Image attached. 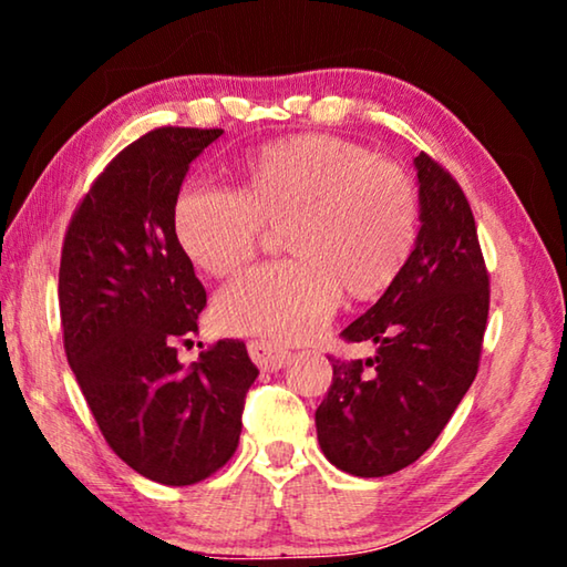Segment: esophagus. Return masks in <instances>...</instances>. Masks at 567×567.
Masks as SVG:
<instances>
[{
    "instance_id": "obj_1",
    "label": "esophagus",
    "mask_w": 567,
    "mask_h": 567,
    "mask_svg": "<svg viewBox=\"0 0 567 567\" xmlns=\"http://www.w3.org/2000/svg\"><path fill=\"white\" fill-rule=\"evenodd\" d=\"M247 350L249 358L255 360V364H260L262 370H280L290 360V352L270 340H252L247 344Z\"/></svg>"
}]
</instances>
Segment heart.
Masks as SVG:
<instances>
[{
  "label": "heart",
  "instance_id": "heart-1",
  "mask_svg": "<svg viewBox=\"0 0 567 567\" xmlns=\"http://www.w3.org/2000/svg\"><path fill=\"white\" fill-rule=\"evenodd\" d=\"M287 225L292 260L255 267L219 292L223 330L302 342L324 330L342 290L372 300L405 270L420 233L417 187L395 162L334 134L272 142L245 162L243 189L189 182L172 225L197 267L227 277Z\"/></svg>",
  "mask_w": 567,
  "mask_h": 567
}]
</instances>
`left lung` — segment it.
<instances>
[{
  "instance_id": "obj_1",
  "label": "left lung",
  "mask_w": 567,
  "mask_h": 567,
  "mask_svg": "<svg viewBox=\"0 0 567 567\" xmlns=\"http://www.w3.org/2000/svg\"><path fill=\"white\" fill-rule=\"evenodd\" d=\"M420 233L405 270L340 332L375 358L330 354L332 385L315 412L332 465L358 477L408 467L435 443L473 385L491 310V275L463 187L425 152L415 157Z\"/></svg>"
}]
</instances>
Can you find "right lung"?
<instances>
[{
  "label": "right lung",
  "instance_id": "right-lung-1",
  "mask_svg": "<svg viewBox=\"0 0 567 567\" xmlns=\"http://www.w3.org/2000/svg\"><path fill=\"white\" fill-rule=\"evenodd\" d=\"M223 130L157 127L124 147L66 227L60 262L64 352L107 445L140 475L195 485L235 455L260 370L243 340L177 360L207 292L172 209L189 162Z\"/></svg>",
  "mask_w": 567,
  "mask_h": 567
}]
</instances>
